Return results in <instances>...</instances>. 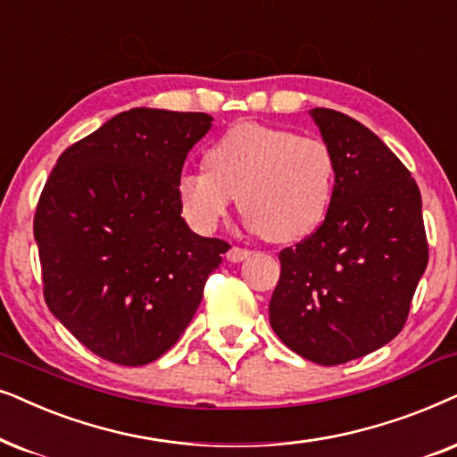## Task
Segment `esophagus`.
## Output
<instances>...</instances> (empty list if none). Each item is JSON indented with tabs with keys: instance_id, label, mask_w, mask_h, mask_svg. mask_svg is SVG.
Returning <instances> with one entry per match:
<instances>
[{
	"instance_id": "1",
	"label": "esophagus",
	"mask_w": 457,
	"mask_h": 457,
	"mask_svg": "<svg viewBox=\"0 0 457 457\" xmlns=\"http://www.w3.org/2000/svg\"><path fill=\"white\" fill-rule=\"evenodd\" d=\"M251 251H246V248H240V246H232L228 251V261H232V263H240V261H245Z\"/></svg>"
}]
</instances>
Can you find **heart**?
Here are the masks:
<instances>
[{
  "mask_svg": "<svg viewBox=\"0 0 457 457\" xmlns=\"http://www.w3.org/2000/svg\"><path fill=\"white\" fill-rule=\"evenodd\" d=\"M337 165L324 139L259 123H240L206 152V171L178 181L181 211L209 234L238 196L242 215L271 242H296L330 209Z\"/></svg>",
  "mask_w": 457,
  "mask_h": 457,
  "instance_id": "heart-1",
  "label": "heart"
}]
</instances>
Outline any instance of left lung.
<instances>
[{"mask_svg": "<svg viewBox=\"0 0 457 457\" xmlns=\"http://www.w3.org/2000/svg\"><path fill=\"white\" fill-rule=\"evenodd\" d=\"M337 165L326 219L278 254L270 324L301 357L338 366L368 355L405 326L428 263L422 198L382 139L330 108H313Z\"/></svg>", "mask_w": 457, "mask_h": 457, "instance_id": "1", "label": "left lung"}]
</instances>
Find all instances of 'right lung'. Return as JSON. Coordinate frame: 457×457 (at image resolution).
Here are the masks:
<instances>
[{"label":"right lung","instance_id":"add662e5","mask_svg":"<svg viewBox=\"0 0 457 457\" xmlns=\"http://www.w3.org/2000/svg\"><path fill=\"white\" fill-rule=\"evenodd\" d=\"M204 112L131 108L60 154L35 211L44 299L91 353L145 366L178 343L229 245L181 219Z\"/></svg>","mask_w":457,"mask_h":457}]
</instances>
